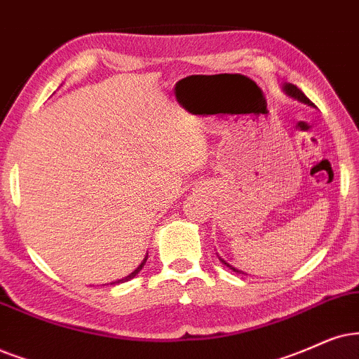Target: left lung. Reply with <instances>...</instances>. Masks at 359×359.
I'll list each match as a JSON object with an SVG mask.
<instances>
[{"mask_svg":"<svg viewBox=\"0 0 359 359\" xmlns=\"http://www.w3.org/2000/svg\"><path fill=\"white\" fill-rule=\"evenodd\" d=\"M283 90H285V93H287L288 94V96H292V97H294V99H298V101H300V102H305V104H308V106H313V102L310 101V99H308L306 96H305V94H303L302 93V90L300 89H298L297 88V86H294V84H283ZM220 262L222 263H224V265H226V266H229V269L230 270H233V271H237V273H243V271H238L237 269H235V266H232V265H229V263H226L225 260H222V258H220Z\"/></svg>","mask_w":359,"mask_h":359,"instance_id":"8db88e82","label":"left lung"}]
</instances>
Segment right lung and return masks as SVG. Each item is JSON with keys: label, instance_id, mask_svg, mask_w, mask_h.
I'll use <instances>...</instances> for the list:
<instances>
[{"label": "right lung", "instance_id": "add662e5", "mask_svg": "<svg viewBox=\"0 0 359 359\" xmlns=\"http://www.w3.org/2000/svg\"><path fill=\"white\" fill-rule=\"evenodd\" d=\"M146 262H147V255H146V257H144V260H142V263H140V265L137 266V269H135V270L133 271V273H130V275H127V276H124V278H121V280H117V281H112V283H111V285H116V283H124V281H129L130 278H134V276H135V275H137L140 270H142V266H144V265H146Z\"/></svg>", "mask_w": 359, "mask_h": 359}]
</instances>
